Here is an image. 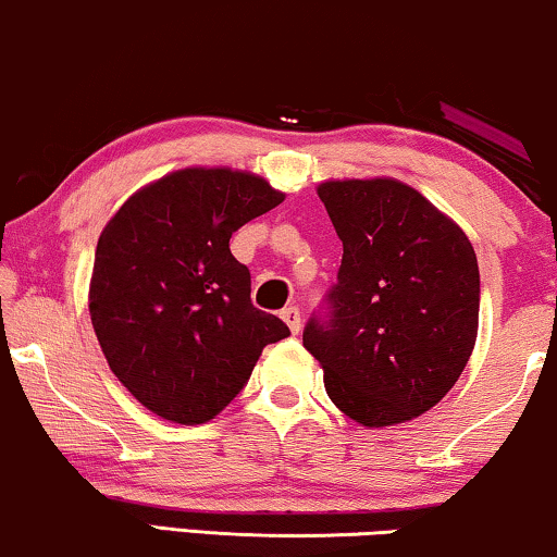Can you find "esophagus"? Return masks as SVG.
I'll list each match as a JSON object with an SVG mask.
<instances>
[{"instance_id":"obj_1","label":"esophagus","mask_w":557,"mask_h":557,"mask_svg":"<svg viewBox=\"0 0 557 557\" xmlns=\"http://www.w3.org/2000/svg\"><path fill=\"white\" fill-rule=\"evenodd\" d=\"M281 319L288 324V330H292V334H299L301 332V311L299 307H284L281 309Z\"/></svg>"}]
</instances>
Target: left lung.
<instances>
[{
	"label": "left lung",
	"instance_id": "8db88e82",
	"mask_svg": "<svg viewBox=\"0 0 557 557\" xmlns=\"http://www.w3.org/2000/svg\"><path fill=\"white\" fill-rule=\"evenodd\" d=\"M342 265L304 347L334 406L368 429L413 421L451 391L479 330L476 253L459 225L391 177L317 187Z\"/></svg>",
	"mask_w": 557,
	"mask_h": 557
}]
</instances>
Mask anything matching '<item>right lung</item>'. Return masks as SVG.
<instances>
[{
	"label": "right lung",
	"mask_w": 557,
	"mask_h": 557,
	"mask_svg": "<svg viewBox=\"0 0 557 557\" xmlns=\"http://www.w3.org/2000/svg\"><path fill=\"white\" fill-rule=\"evenodd\" d=\"M284 202L258 174L187 166L121 205L96 246L88 311L121 385L172 423L215 418L248 383L278 317L250 301L231 235Z\"/></svg>",
	"instance_id": "1"
}]
</instances>
